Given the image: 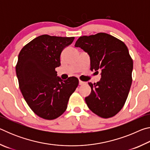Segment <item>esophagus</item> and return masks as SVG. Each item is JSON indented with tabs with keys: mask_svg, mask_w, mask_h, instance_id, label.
<instances>
[{
	"mask_svg": "<svg viewBox=\"0 0 150 150\" xmlns=\"http://www.w3.org/2000/svg\"><path fill=\"white\" fill-rule=\"evenodd\" d=\"M79 85H84L86 84V83L84 82V81H82L79 80Z\"/></svg>",
	"mask_w": 150,
	"mask_h": 150,
	"instance_id": "esophagus-1",
	"label": "esophagus"
}]
</instances>
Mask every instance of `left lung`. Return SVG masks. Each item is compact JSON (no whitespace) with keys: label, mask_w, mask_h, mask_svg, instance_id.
I'll return each mask as SVG.
<instances>
[{"label":"left lung","mask_w":150,"mask_h":150,"mask_svg":"<svg viewBox=\"0 0 150 150\" xmlns=\"http://www.w3.org/2000/svg\"><path fill=\"white\" fill-rule=\"evenodd\" d=\"M75 46L89 55L91 70L100 72L99 81L88 83L91 93L85 98L88 108L100 117H112L122 108L132 81L133 61L128 47L106 33L81 36Z\"/></svg>","instance_id":"obj_1"}]
</instances>
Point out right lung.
<instances>
[{"mask_svg": "<svg viewBox=\"0 0 150 150\" xmlns=\"http://www.w3.org/2000/svg\"><path fill=\"white\" fill-rule=\"evenodd\" d=\"M74 39L42 35L25 45L18 55L16 72L20 89L30 108L44 119L54 120L62 115L78 86L77 77L63 81L55 70L61 65L62 51Z\"/></svg>", "mask_w": 150, "mask_h": 150, "instance_id": "obj_1", "label": "right lung"}]
</instances>
